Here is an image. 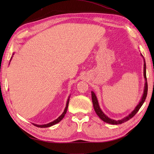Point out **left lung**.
Wrapping results in <instances>:
<instances>
[{
  "label": "left lung",
  "instance_id": "left-lung-1",
  "mask_svg": "<svg viewBox=\"0 0 154 154\" xmlns=\"http://www.w3.org/2000/svg\"><path fill=\"white\" fill-rule=\"evenodd\" d=\"M142 55V54H141ZM143 56V55H142ZM144 77L145 78V86H144V93L142 97V99L139 102V103L137 105V106L136 107L132 112L131 114H130L127 117L121 119V120H118L116 121L114 119H112L109 118L107 117V116L102 112V110H101V109L100 108V106L98 104V101H97V97L94 94V92L92 91L91 94H92V104H93V106H94V110L96 112V113L97 114V115L99 116L100 118L103 120V122L109 123V124H112V125H119V124H122L123 123L126 122H127L129 119H131L132 118H133L134 116L136 114V113L139 111V110L140 109V108L141 107V106L143 105V103L146 100V97L147 96V92H148V83H147V79H146V63L145 61H144Z\"/></svg>",
  "mask_w": 154,
  "mask_h": 154
}]
</instances>
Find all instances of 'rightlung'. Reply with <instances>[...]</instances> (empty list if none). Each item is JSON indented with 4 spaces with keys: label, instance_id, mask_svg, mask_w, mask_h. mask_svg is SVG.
Instances as JSON below:
<instances>
[{
    "label": "right lung",
    "instance_id": "obj_1",
    "mask_svg": "<svg viewBox=\"0 0 154 154\" xmlns=\"http://www.w3.org/2000/svg\"><path fill=\"white\" fill-rule=\"evenodd\" d=\"M69 98H68V100H67V104H66V109H65V110H64V111H63V112L62 113V114L61 116H60V117H59L58 118H57L56 120L53 121V122H51V123H48V124L42 125H36V124H33V125H34L35 126H36V127H40V128H46V127H51V126H53V125H55V124H57V123H59V122H60V121H61V120L64 118L65 114H66V112H67V108H68V106H69Z\"/></svg>",
    "mask_w": 154,
    "mask_h": 154
}]
</instances>
